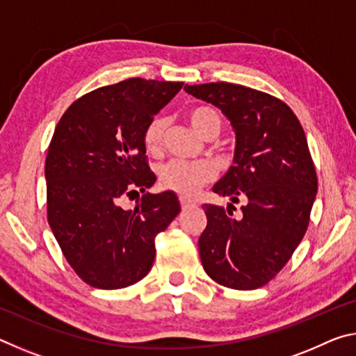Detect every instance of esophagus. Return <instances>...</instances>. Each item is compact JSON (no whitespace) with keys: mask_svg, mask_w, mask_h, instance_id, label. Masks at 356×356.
Here are the masks:
<instances>
[{"mask_svg":"<svg viewBox=\"0 0 356 356\" xmlns=\"http://www.w3.org/2000/svg\"><path fill=\"white\" fill-rule=\"evenodd\" d=\"M179 201H180V206H182V209H188V207L195 206V202L188 200V197H185V196H180Z\"/></svg>","mask_w":356,"mask_h":356,"instance_id":"34e87169","label":"esophagus"}]
</instances>
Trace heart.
I'll list each match as a JSON object with an SVG mask.
<instances>
[{
  "label": "heart",
  "mask_w": 356,
  "mask_h": 356,
  "mask_svg": "<svg viewBox=\"0 0 356 356\" xmlns=\"http://www.w3.org/2000/svg\"><path fill=\"white\" fill-rule=\"evenodd\" d=\"M188 120L197 134L206 140L218 136L222 129L221 114L210 106L193 108L188 113ZM168 120L163 116H155L149 120L143 131V144L147 152H159L163 144L165 129ZM213 168L206 161H182L170 160L160 166L159 179L160 184L168 190H172L179 195L190 196L197 191L202 185L213 179Z\"/></svg>",
  "instance_id": "heart-1"
}]
</instances>
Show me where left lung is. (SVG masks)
Listing matches in <instances>:
<instances>
[{"instance_id":"obj_1","label":"left lung","mask_w":356,"mask_h":356,"mask_svg":"<svg viewBox=\"0 0 356 356\" xmlns=\"http://www.w3.org/2000/svg\"><path fill=\"white\" fill-rule=\"evenodd\" d=\"M185 91L220 108L236 131L234 165L212 188L231 204L202 206V267L225 287H262L292 257L309 225L317 176L303 127L284 102L256 89L220 81L186 84ZM240 200L243 213L234 217Z\"/></svg>"}]
</instances>
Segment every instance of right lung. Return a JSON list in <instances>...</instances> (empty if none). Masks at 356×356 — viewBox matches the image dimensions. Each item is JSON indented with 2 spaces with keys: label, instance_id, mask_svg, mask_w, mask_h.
<instances>
[{
  "label": "right lung",
  "instance_id": "add662e5",
  "mask_svg": "<svg viewBox=\"0 0 356 356\" xmlns=\"http://www.w3.org/2000/svg\"><path fill=\"white\" fill-rule=\"evenodd\" d=\"M184 83L129 78L83 95L63 114L45 160L47 216L75 273L97 289L135 284L152 268L156 234L180 212L155 184L143 131ZM143 193L135 209L122 207Z\"/></svg>",
  "mask_w": 356,
  "mask_h": 356
}]
</instances>
